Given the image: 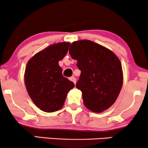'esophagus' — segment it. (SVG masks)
Instances as JSON below:
<instances>
[{
    "label": "esophagus",
    "instance_id": "1",
    "mask_svg": "<svg viewBox=\"0 0 148 148\" xmlns=\"http://www.w3.org/2000/svg\"><path fill=\"white\" fill-rule=\"evenodd\" d=\"M70 81H71V82L73 83L74 84H76V79H75V77H70Z\"/></svg>",
    "mask_w": 148,
    "mask_h": 148
}]
</instances>
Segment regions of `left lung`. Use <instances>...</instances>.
I'll return each mask as SVG.
<instances>
[{"mask_svg":"<svg viewBox=\"0 0 148 148\" xmlns=\"http://www.w3.org/2000/svg\"><path fill=\"white\" fill-rule=\"evenodd\" d=\"M69 54L81 70L76 88L82 92L84 104L94 112H102L116 102L122 88L121 62L112 50L88 40L75 41Z\"/></svg>","mask_w":148,"mask_h":148,"instance_id":"obj_1","label":"left lung"}]
</instances>
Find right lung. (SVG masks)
Segmentation results:
<instances>
[{
    "label": "right lung",
    "instance_id": "obj_1",
    "mask_svg": "<svg viewBox=\"0 0 148 148\" xmlns=\"http://www.w3.org/2000/svg\"><path fill=\"white\" fill-rule=\"evenodd\" d=\"M69 42L52 44L28 60L24 82L27 93L40 110L52 112L63 106L67 93L75 85L62 74L58 61L67 53Z\"/></svg>",
    "mask_w": 148,
    "mask_h": 148
}]
</instances>
